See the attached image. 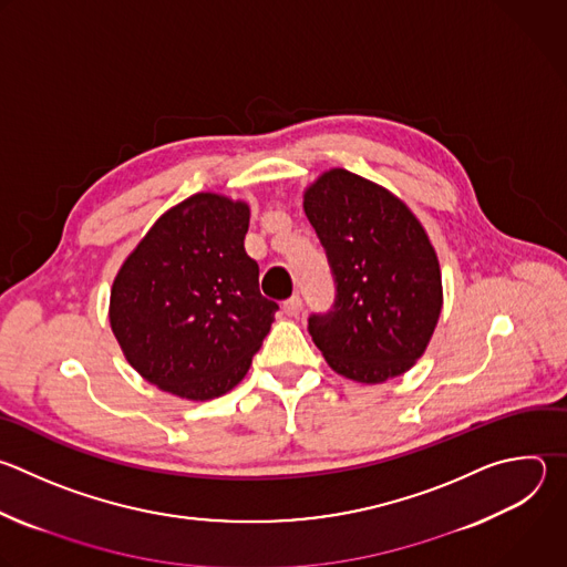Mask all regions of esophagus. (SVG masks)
<instances>
[{
    "label": "esophagus",
    "instance_id": "esophagus-1",
    "mask_svg": "<svg viewBox=\"0 0 567 567\" xmlns=\"http://www.w3.org/2000/svg\"><path fill=\"white\" fill-rule=\"evenodd\" d=\"M282 309H285V313H287V316L298 318V313L302 311V298H300L298 293H293L291 298H287V300L282 302Z\"/></svg>",
    "mask_w": 567,
    "mask_h": 567
}]
</instances>
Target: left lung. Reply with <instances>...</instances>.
I'll use <instances>...</instances> for the list:
<instances>
[{
	"instance_id": "8db88e82",
	"label": "left lung",
	"mask_w": 567,
	"mask_h": 567,
	"mask_svg": "<svg viewBox=\"0 0 567 567\" xmlns=\"http://www.w3.org/2000/svg\"><path fill=\"white\" fill-rule=\"evenodd\" d=\"M305 214L324 247L336 298L309 316L333 371L385 383L425 351L443 307L436 251L416 216L388 188L344 168L305 192Z\"/></svg>"
}]
</instances>
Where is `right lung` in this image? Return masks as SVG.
I'll return each mask as SVG.
<instances>
[{"instance_id": "add662e5", "label": "right lung", "mask_w": 567, "mask_h": 567, "mask_svg": "<svg viewBox=\"0 0 567 567\" xmlns=\"http://www.w3.org/2000/svg\"><path fill=\"white\" fill-rule=\"evenodd\" d=\"M249 207L198 194L168 209L126 258L111 289V329L140 375L188 401L234 390L271 329L245 251Z\"/></svg>"}]
</instances>
